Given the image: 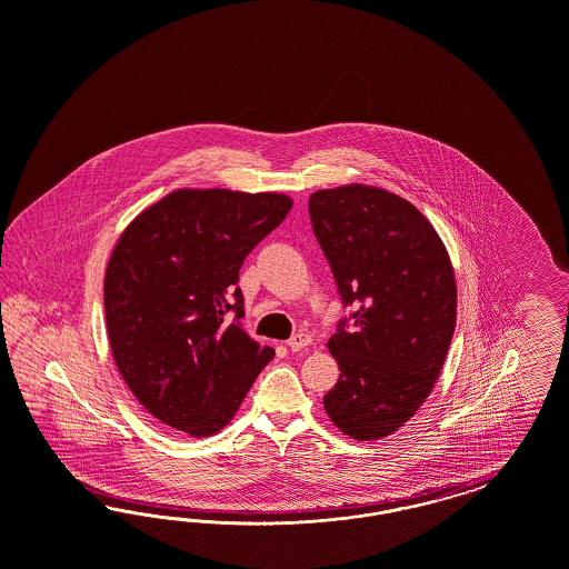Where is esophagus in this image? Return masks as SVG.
Here are the masks:
<instances>
[{
	"label": "esophagus",
	"instance_id": "34e87169",
	"mask_svg": "<svg viewBox=\"0 0 569 569\" xmlns=\"http://www.w3.org/2000/svg\"><path fill=\"white\" fill-rule=\"evenodd\" d=\"M310 336H307V333H296L293 338H290V342H288V346H290V350L292 352H298V350H302V348H307V346H310Z\"/></svg>",
	"mask_w": 569,
	"mask_h": 569
}]
</instances>
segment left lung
Here are the masks:
<instances>
[{
  "label": "left lung",
  "mask_w": 569,
  "mask_h": 569,
  "mask_svg": "<svg viewBox=\"0 0 569 569\" xmlns=\"http://www.w3.org/2000/svg\"><path fill=\"white\" fill-rule=\"evenodd\" d=\"M310 223L355 328L329 338L340 379L323 397L338 430L379 440L430 397L457 323V279L433 224L398 193L348 183L310 193Z\"/></svg>",
  "instance_id": "left-lung-1"
}]
</instances>
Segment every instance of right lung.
Segmentation results:
<instances>
[{
    "instance_id": "obj_1",
    "label": "right lung",
    "mask_w": 569,
    "mask_h": 569,
    "mask_svg": "<svg viewBox=\"0 0 569 569\" xmlns=\"http://www.w3.org/2000/svg\"><path fill=\"white\" fill-rule=\"evenodd\" d=\"M292 204L277 191L183 188L117 241L103 277L110 350L139 405L171 430H223L273 359L224 315H243L241 262Z\"/></svg>"
}]
</instances>
